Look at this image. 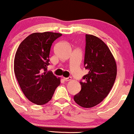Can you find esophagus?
<instances>
[{"label":"esophagus","mask_w":134,"mask_h":134,"mask_svg":"<svg viewBox=\"0 0 134 134\" xmlns=\"http://www.w3.org/2000/svg\"><path fill=\"white\" fill-rule=\"evenodd\" d=\"M64 80L65 81H69L71 80V77H64Z\"/></svg>","instance_id":"1"}]
</instances>
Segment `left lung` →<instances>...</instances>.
<instances>
[{"mask_svg":"<svg viewBox=\"0 0 134 134\" xmlns=\"http://www.w3.org/2000/svg\"><path fill=\"white\" fill-rule=\"evenodd\" d=\"M84 67L88 70L80 81L81 90L74 97L83 108L98 104L111 91L116 76V64L110 49L99 38L86 35Z\"/></svg>","mask_w":134,"mask_h":134,"instance_id":"left-lung-1","label":"left lung"}]
</instances>
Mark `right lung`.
<instances>
[{"label": "right lung", "instance_id": "obj_1", "mask_svg": "<svg viewBox=\"0 0 134 134\" xmlns=\"http://www.w3.org/2000/svg\"><path fill=\"white\" fill-rule=\"evenodd\" d=\"M62 34L34 33L19 44L14 62V70L19 86L27 99L42 105L50 101L60 79L47 72L50 48Z\"/></svg>", "mask_w": 134, "mask_h": 134}]
</instances>
